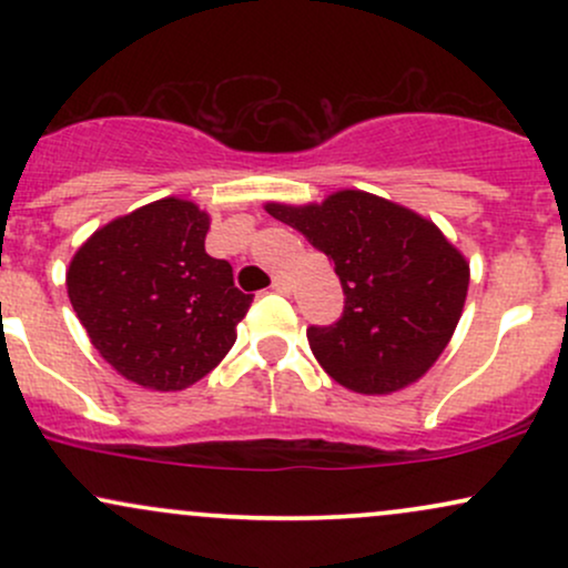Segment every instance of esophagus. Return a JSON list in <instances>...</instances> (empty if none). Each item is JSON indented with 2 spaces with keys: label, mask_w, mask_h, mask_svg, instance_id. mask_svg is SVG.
<instances>
[{
  "label": "esophagus",
  "mask_w": 568,
  "mask_h": 568,
  "mask_svg": "<svg viewBox=\"0 0 568 568\" xmlns=\"http://www.w3.org/2000/svg\"><path fill=\"white\" fill-rule=\"evenodd\" d=\"M272 288H275L277 293H288L291 285H288V280H285L283 275H275V277H272Z\"/></svg>",
  "instance_id": "1"
}]
</instances>
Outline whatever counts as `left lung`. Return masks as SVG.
<instances>
[{
	"mask_svg": "<svg viewBox=\"0 0 568 568\" xmlns=\"http://www.w3.org/2000/svg\"><path fill=\"white\" fill-rule=\"evenodd\" d=\"M266 213L334 258L342 280V317L306 328L325 374L363 395L425 376L452 342L470 285V264L438 226L361 189L321 205L266 202Z\"/></svg>",
	"mask_w": 568,
	"mask_h": 568,
	"instance_id": "8db88e82",
	"label": "left lung"
}]
</instances>
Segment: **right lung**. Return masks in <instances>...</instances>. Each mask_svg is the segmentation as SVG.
<instances>
[{"label":"right lung","instance_id":"right-lung-1","mask_svg":"<svg viewBox=\"0 0 568 568\" xmlns=\"http://www.w3.org/2000/svg\"><path fill=\"white\" fill-rule=\"evenodd\" d=\"M194 202L165 197L109 221L71 258L67 288L103 361L158 393L200 382L224 361L253 296L205 253Z\"/></svg>","mask_w":568,"mask_h":568}]
</instances>
